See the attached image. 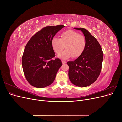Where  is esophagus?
Masks as SVG:
<instances>
[{
  "instance_id": "1",
  "label": "esophagus",
  "mask_w": 122,
  "mask_h": 122,
  "mask_svg": "<svg viewBox=\"0 0 122 122\" xmlns=\"http://www.w3.org/2000/svg\"><path fill=\"white\" fill-rule=\"evenodd\" d=\"M61 62H62V64H66V63H67V62L65 61H62Z\"/></svg>"
}]
</instances>
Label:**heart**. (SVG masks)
<instances>
[{
    "mask_svg": "<svg viewBox=\"0 0 122 122\" xmlns=\"http://www.w3.org/2000/svg\"><path fill=\"white\" fill-rule=\"evenodd\" d=\"M84 36L72 30L62 32L61 38L53 37L51 39V46L54 52L58 54L65 46L66 50L58 55V57L66 60L70 57L78 58L83 53L86 47Z\"/></svg>",
    "mask_w": 122,
    "mask_h": 122,
    "instance_id": "b5f03b06",
    "label": "heart"
}]
</instances>
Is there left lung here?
I'll list each match as a JSON object with an SVG mask.
<instances>
[{"instance_id":"left-lung-1","label":"left lung","mask_w":122,"mask_h":122,"mask_svg":"<svg viewBox=\"0 0 122 122\" xmlns=\"http://www.w3.org/2000/svg\"><path fill=\"white\" fill-rule=\"evenodd\" d=\"M81 30L86 40L83 53L74 61L67 62L69 77L71 82L79 87H86L97 80L101 72L103 53L101 47L94 36L86 29L74 28Z\"/></svg>"}]
</instances>
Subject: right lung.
<instances>
[{"label":"right lung","instance_id":"1","mask_svg":"<svg viewBox=\"0 0 122 122\" xmlns=\"http://www.w3.org/2000/svg\"><path fill=\"white\" fill-rule=\"evenodd\" d=\"M64 25L44 27L33 36L26 45L22 56V68L26 79L32 86L43 88L52 83L62 65L55 53L51 39Z\"/></svg>","mask_w":122,"mask_h":122}]
</instances>
